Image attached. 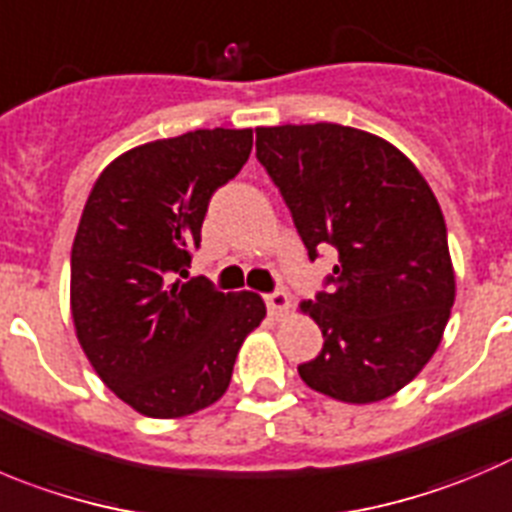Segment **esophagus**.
<instances>
[{"mask_svg": "<svg viewBox=\"0 0 512 512\" xmlns=\"http://www.w3.org/2000/svg\"><path fill=\"white\" fill-rule=\"evenodd\" d=\"M265 303H267V310H270V315H275V318H280V315L290 308V298L288 293H283V290L265 295Z\"/></svg>", "mask_w": 512, "mask_h": 512, "instance_id": "esophagus-1", "label": "esophagus"}]
</instances>
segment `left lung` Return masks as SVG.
Listing matches in <instances>:
<instances>
[{"instance_id": "obj_1", "label": "left lung", "mask_w": 512, "mask_h": 512, "mask_svg": "<svg viewBox=\"0 0 512 512\" xmlns=\"http://www.w3.org/2000/svg\"><path fill=\"white\" fill-rule=\"evenodd\" d=\"M257 159L310 260L338 252L331 290L300 303L323 333L300 379L346 404L396 394L429 364L455 303L434 191L394 143L338 123L257 128Z\"/></svg>"}]
</instances>
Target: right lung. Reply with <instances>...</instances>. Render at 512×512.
I'll list each match as a JSON object with an SVG mask.
<instances>
[{"mask_svg": "<svg viewBox=\"0 0 512 512\" xmlns=\"http://www.w3.org/2000/svg\"><path fill=\"white\" fill-rule=\"evenodd\" d=\"M250 151L252 128H199L128 148L90 189L70 255L75 336L100 381L143 417H189L222 399L267 315L250 290L175 278L202 240L209 197Z\"/></svg>", "mask_w": 512, "mask_h": 512, "instance_id": "right-lung-1", "label": "right lung"}]
</instances>
